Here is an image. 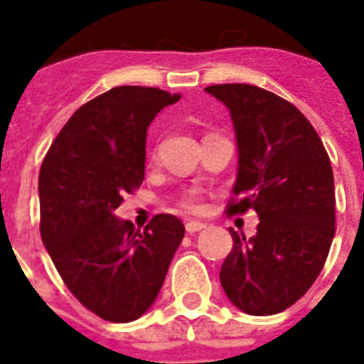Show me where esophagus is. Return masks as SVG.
<instances>
[{"mask_svg": "<svg viewBox=\"0 0 364 364\" xmlns=\"http://www.w3.org/2000/svg\"><path fill=\"white\" fill-rule=\"evenodd\" d=\"M204 228H205L204 223H198V221H188L187 225H185V230H187L188 234L200 232V230H204Z\"/></svg>", "mask_w": 364, "mask_h": 364, "instance_id": "obj_1", "label": "esophagus"}]
</instances>
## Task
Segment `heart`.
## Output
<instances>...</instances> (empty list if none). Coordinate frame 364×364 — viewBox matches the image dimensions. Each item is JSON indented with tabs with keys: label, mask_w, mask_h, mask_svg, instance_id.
<instances>
[{
	"label": "heart",
	"mask_w": 364,
	"mask_h": 364,
	"mask_svg": "<svg viewBox=\"0 0 364 364\" xmlns=\"http://www.w3.org/2000/svg\"><path fill=\"white\" fill-rule=\"evenodd\" d=\"M179 208L185 211H191V213H200V211L204 210V205L200 202V196L196 193H185L179 200Z\"/></svg>",
	"instance_id": "obj_1"
}]
</instances>
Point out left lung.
<instances>
[{
  "label": "left lung",
  "instance_id": "obj_1",
  "mask_svg": "<svg viewBox=\"0 0 364 364\" xmlns=\"http://www.w3.org/2000/svg\"><path fill=\"white\" fill-rule=\"evenodd\" d=\"M238 145L228 213L253 210V238L228 228L232 251L221 266L228 300L249 316H274L316 282L334 238V177L310 121L293 104L253 85H213Z\"/></svg>",
  "mask_w": 364,
  "mask_h": 364
}]
</instances>
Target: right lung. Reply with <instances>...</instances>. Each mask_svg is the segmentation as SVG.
I'll use <instances>...</instances> for the list:
<instances>
[{"mask_svg": "<svg viewBox=\"0 0 364 364\" xmlns=\"http://www.w3.org/2000/svg\"><path fill=\"white\" fill-rule=\"evenodd\" d=\"M181 94L115 87L71 115L39 171L41 238L64 283L105 321L130 323L154 304L185 227L160 213L145 230L119 219L145 177L147 128Z\"/></svg>", "mask_w": 364, "mask_h": 364, "instance_id": "1", "label": "right lung"}]
</instances>
